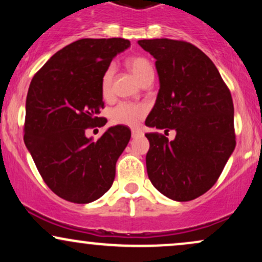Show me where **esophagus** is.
<instances>
[{
    "mask_svg": "<svg viewBox=\"0 0 262 262\" xmlns=\"http://www.w3.org/2000/svg\"><path fill=\"white\" fill-rule=\"evenodd\" d=\"M141 134H143V132H141L140 129H132V138L140 137Z\"/></svg>",
    "mask_w": 262,
    "mask_h": 262,
    "instance_id": "34e87169",
    "label": "esophagus"
}]
</instances>
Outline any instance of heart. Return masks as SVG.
<instances>
[{"label": "heart", "mask_w": 262, "mask_h": 262, "mask_svg": "<svg viewBox=\"0 0 262 262\" xmlns=\"http://www.w3.org/2000/svg\"><path fill=\"white\" fill-rule=\"evenodd\" d=\"M127 68L132 71V74L137 77L141 85L154 80V69L146 58L144 56H130L125 61ZM116 69L113 65H110L103 71L101 77V93L104 98H108L112 92V83L114 79ZM146 107L143 104L130 103V102H122L117 104L111 111V119L116 124L128 125V127H135L141 119L145 117Z\"/></svg>", "instance_id": "1"}]
</instances>
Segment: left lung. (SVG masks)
<instances>
[{
    "instance_id": "obj_1",
    "label": "left lung",
    "mask_w": 262,
    "mask_h": 262,
    "mask_svg": "<svg viewBox=\"0 0 262 262\" xmlns=\"http://www.w3.org/2000/svg\"><path fill=\"white\" fill-rule=\"evenodd\" d=\"M138 44L156 59L160 89L148 127L176 132L146 133V170L154 187L179 202L202 196L217 182L235 149L234 106L218 69L202 50L173 39Z\"/></svg>"
}]
</instances>
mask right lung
Returning a JSON list of instances; mask_svg holds the SVG:
<instances>
[{
    "instance_id": "1",
    "label": "right lung",
    "mask_w": 262,
    "mask_h": 262,
    "mask_svg": "<svg viewBox=\"0 0 262 262\" xmlns=\"http://www.w3.org/2000/svg\"><path fill=\"white\" fill-rule=\"evenodd\" d=\"M129 47L122 38L80 39L54 54L29 85L26 146L48 187L69 202L90 203L106 193L130 139L125 125L108 128L97 141L85 135L106 124L98 117L102 74Z\"/></svg>"
}]
</instances>
